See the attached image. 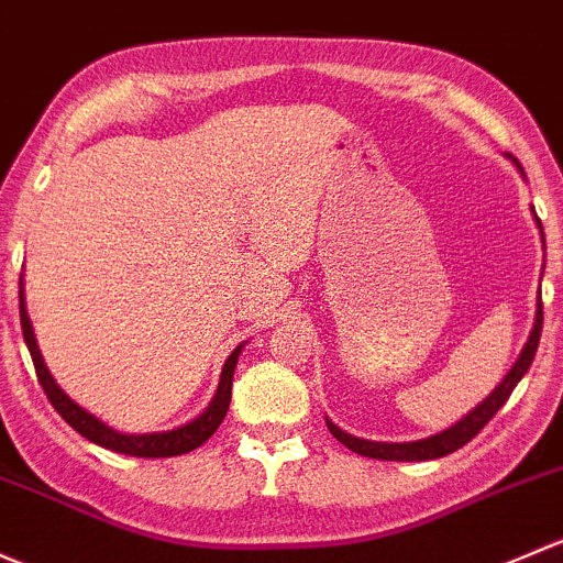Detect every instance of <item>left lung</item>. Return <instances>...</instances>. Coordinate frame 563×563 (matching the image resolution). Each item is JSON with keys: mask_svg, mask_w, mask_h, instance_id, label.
<instances>
[{"mask_svg": "<svg viewBox=\"0 0 563 563\" xmlns=\"http://www.w3.org/2000/svg\"><path fill=\"white\" fill-rule=\"evenodd\" d=\"M509 159H512V156H509ZM515 165H518V162H515ZM531 211H534V208H531ZM534 219H537V228H540V233H542V222L537 213H534ZM542 246H544V233H542ZM540 333H542V298H537L534 328H531L529 341H526V346L520 350L515 366L507 371V376L498 382L496 390L490 393L485 401H479L472 411H466V417H461V420L453 422L450 428H444V431L433 433V437L415 439V442H371V439L352 437V433L341 431V428L335 426V422H330L328 417H324V422H328L330 433H333V437L339 439L344 448H350L352 453H357V455L376 457V461H433V457H444V455L455 453V450H461L463 444L472 442V439L477 437L485 426H488L490 417H494L496 411L507 404V398L512 396V390L518 387V382L523 379V374L529 371L531 361H534V352H537V346H540Z\"/></svg>", "mask_w": 563, "mask_h": 563, "instance_id": "8db88e82", "label": "left lung"}]
</instances>
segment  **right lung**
<instances>
[{
    "label": "right lung",
    "instance_id": "obj_1",
    "mask_svg": "<svg viewBox=\"0 0 563 563\" xmlns=\"http://www.w3.org/2000/svg\"><path fill=\"white\" fill-rule=\"evenodd\" d=\"M19 300H21V330H23V341L29 346V355H32L34 371H37V379L43 385L45 396H48L51 407L59 411L62 417L67 420V426H73L80 437H86L89 442L100 444V448L113 450V453L121 455H132V457H173V455H184L192 453V450L206 444L208 439L213 437L219 426H222L224 415L230 409V396H233V374H235V363H239V355L243 350V344L235 346L230 352V357L224 361L222 366V376H219V387L213 393L211 404L195 417V420L184 422V426L170 428V431H152V433H124L115 431L113 426L102 422L100 417L86 411L80 404H75L73 398L56 385V379L51 376L48 366L43 361V352H40L37 339H34L32 330V320L26 314V295H23V279H21V289H19Z\"/></svg>",
    "mask_w": 563,
    "mask_h": 563
}]
</instances>
